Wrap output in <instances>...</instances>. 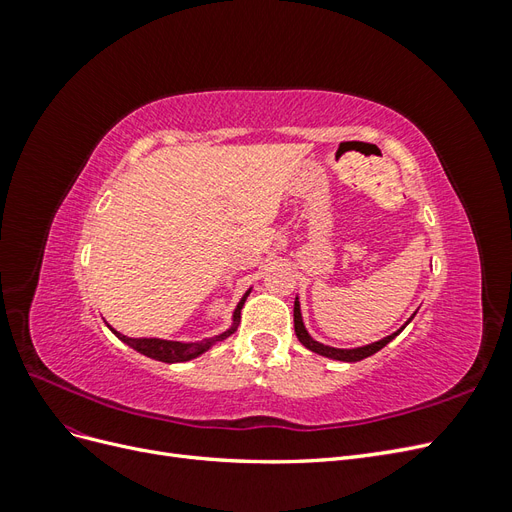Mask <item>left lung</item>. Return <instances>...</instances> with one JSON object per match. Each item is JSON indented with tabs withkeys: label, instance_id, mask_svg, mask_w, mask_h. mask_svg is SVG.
<instances>
[{
	"label": "left lung",
	"instance_id": "left-lung-1",
	"mask_svg": "<svg viewBox=\"0 0 512 512\" xmlns=\"http://www.w3.org/2000/svg\"><path fill=\"white\" fill-rule=\"evenodd\" d=\"M412 318H414V316H412ZM412 318H410V320H412ZM410 320H408V322H410ZM408 322H406V324H408ZM406 324H404V327H401L399 331H395L393 335L380 339V342H374V344H369V346H363V348H352V350L331 348V346H324V344L316 342V339H312V335H309V333L305 331V327H303V318H301V307H299V301H294V333H297L299 342H301L305 348L312 350V352H318V354H322V356H329V359H335V361L354 363V361L367 359V356H371V354H376L378 350H382L386 344L391 342V339H395L401 331H404V329H406Z\"/></svg>",
	"mask_w": 512,
	"mask_h": 512
}]
</instances>
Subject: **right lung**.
Here are the masks:
<instances>
[{
    "instance_id": "right-lung-1",
    "label": "right lung",
    "mask_w": 512,
    "mask_h": 512,
    "mask_svg": "<svg viewBox=\"0 0 512 512\" xmlns=\"http://www.w3.org/2000/svg\"><path fill=\"white\" fill-rule=\"evenodd\" d=\"M245 297H247V294H245ZM245 297L239 301L235 314H232V320H235V324H232V327L226 333L213 337V339H205V342L183 344V342H168V339H158V337H126V335H121L117 331H113V333L121 339L123 344H128L130 348L138 350L145 356H151V359L162 361V363H185L190 359H196L198 354H203L205 350H209L215 342H222V339H226L228 335L237 331V322L241 318V307L245 303Z\"/></svg>"
}]
</instances>
